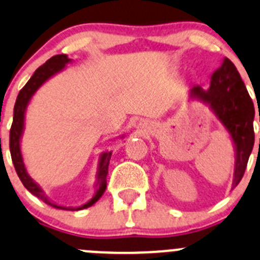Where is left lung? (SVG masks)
Here are the masks:
<instances>
[{"label":"left lung","instance_id":"8db88e82","mask_svg":"<svg viewBox=\"0 0 260 260\" xmlns=\"http://www.w3.org/2000/svg\"><path fill=\"white\" fill-rule=\"evenodd\" d=\"M191 100L207 105L225 127L235 148L233 188L240 183L254 146V104L239 75L229 58H223L220 69L211 76L210 87L194 85L189 90Z\"/></svg>","mask_w":260,"mask_h":260}]
</instances>
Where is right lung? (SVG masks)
Wrapping results in <instances>:
<instances>
[{
  "mask_svg": "<svg viewBox=\"0 0 260 260\" xmlns=\"http://www.w3.org/2000/svg\"><path fill=\"white\" fill-rule=\"evenodd\" d=\"M71 58L67 57V54H58L48 59L47 62L40 66L37 71L34 72L29 81L26 82L24 87L20 90L19 95H17L16 103L14 107V120H12L11 129H10V152H11L12 162H14L15 170H16L17 175H19L20 180L24 184L25 188L34 194L35 197L42 200L43 202L47 205L52 206L54 208H59V210H70V211H79L84 210V208L91 207L94 203H96L100 200L103 194H104L105 189H107V174H108V166H109L110 157H112V151H105V152L100 153L99 164H98V171H96V181H95V193L92 196L91 200L87 201L82 206L79 207H66V206H59L54 203L53 201L49 200L42 186L31 179V176L27 174L26 168H25L24 158H22L21 153V138L22 133H24L25 128V113H26V108L29 105L30 100H31L32 95L39 90V87L43 84L55 76L57 74L62 72L66 69L69 63H71ZM124 136H120V138Z\"/></svg>",
  "mask_w": 260,
  "mask_h": 260,
  "instance_id": "1",
  "label": "right lung"
}]
</instances>
